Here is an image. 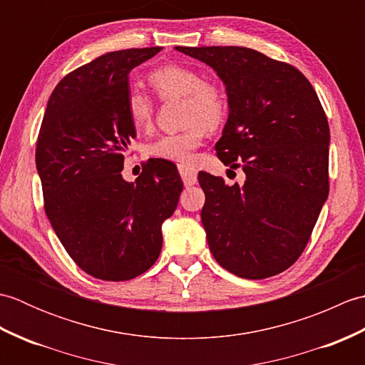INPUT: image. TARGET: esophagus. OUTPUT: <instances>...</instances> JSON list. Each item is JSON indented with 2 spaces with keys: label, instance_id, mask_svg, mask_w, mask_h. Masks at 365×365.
Masks as SVG:
<instances>
[{
  "label": "esophagus",
  "instance_id": "34e87169",
  "mask_svg": "<svg viewBox=\"0 0 365 365\" xmlns=\"http://www.w3.org/2000/svg\"><path fill=\"white\" fill-rule=\"evenodd\" d=\"M178 173H180L182 180L185 183V187H191L197 182V173L196 169L188 165H178Z\"/></svg>",
  "mask_w": 365,
  "mask_h": 365
}]
</instances>
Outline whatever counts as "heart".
<instances>
[{
	"label": "heart",
	"mask_w": 365,
	"mask_h": 365,
	"mask_svg": "<svg viewBox=\"0 0 365 365\" xmlns=\"http://www.w3.org/2000/svg\"><path fill=\"white\" fill-rule=\"evenodd\" d=\"M149 83L160 100L183 97L185 123H188V128L157 138L147 145V155L163 161L190 163L192 153L204 143L207 128H218L226 119V94L216 83L204 81L196 68L180 64L157 68L149 75ZM125 105L128 119L136 130L144 131L152 127L155 105L149 96L130 89Z\"/></svg>",
	"instance_id": "1"
}]
</instances>
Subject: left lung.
<instances>
[{"label": "left lung", "instance_id": "8db88e82", "mask_svg": "<svg viewBox=\"0 0 365 365\" xmlns=\"http://www.w3.org/2000/svg\"><path fill=\"white\" fill-rule=\"evenodd\" d=\"M226 84L229 118L215 149L243 185L199 173L200 213L215 260L235 276L265 279L298 260L329 191V125L297 67L245 46H177Z\"/></svg>", "mask_w": 365, "mask_h": 365}]
</instances>
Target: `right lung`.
Instances as JSON below:
<instances>
[{
	"instance_id": "add662e5",
	"label": "right lung",
	"mask_w": 365,
	"mask_h": 365,
	"mask_svg": "<svg viewBox=\"0 0 365 365\" xmlns=\"http://www.w3.org/2000/svg\"><path fill=\"white\" fill-rule=\"evenodd\" d=\"M160 46L106 53L66 75L46 105L36 145L43 207L72 260L103 281H128L157 262L161 224L183 183L177 168L149 160L122 178L136 130L127 114L128 73Z\"/></svg>"
}]
</instances>
